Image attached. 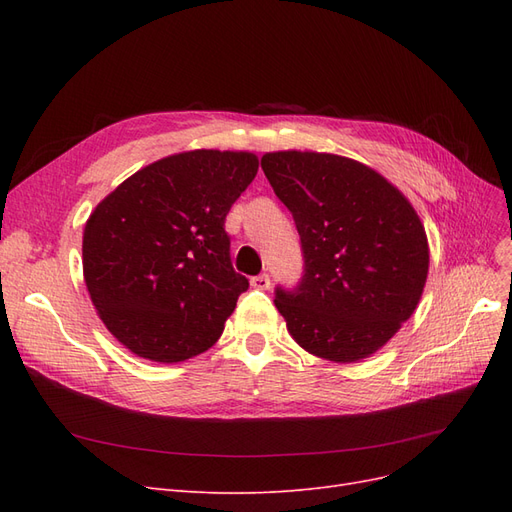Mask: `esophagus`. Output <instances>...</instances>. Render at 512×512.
Returning <instances> with one entry per match:
<instances>
[{"instance_id":"esophagus-1","label":"esophagus","mask_w":512,"mask_h":512,"mask_svg":"<svg viewBox=\"0 0 512 512\" xmlns=\"http://www.w3.org/2000/svg\"><path fill=\"white\" fill-rule=\"evenodd\" d=\"M250 284H252V288H256V290H269V288H271V277H269L267 273H260V275L252 277Z\"/></svg>"}]
</instances>
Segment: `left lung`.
I'll use <instances>...</instances> for the list:
<instances>
[{
	"instance_id": "8db88e82",
	"label": "left lung",
	"mask_w": 512,
	"mask_h": 512,
	"mask_svg": "<svg viewBox=\"0 0 512 512\" xmlns=\"http://www.w3.org/2000/svg\"><path fill=\"white\" fill-rule=\"evenodd\" d=\"M260 166L301 237V282L275 288L288 333L320 359H367L414 314L427 282L414 207L374 168L333 153L275 151Z\"/></svg>"
}]
</instances>
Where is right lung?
<instances>
[{
  "label": "right lung",
  "mask_w": 512,
  "mask_h": 512,
  "mask_svg": "<svg viewBox=\"0 0 512 512\" xmlns=\"http://www.w3.org/2000/svg\"><path fill=\"white\" fill-rule=\"evenodd\" d=\"M256 173L247 151L175 153L138 170L89 215L85 284L130 352L179 363L218 342L250 286L232 269L224 222Z\"/></svg>",
  "instance_id": "add662e5"
}]
</instances>
